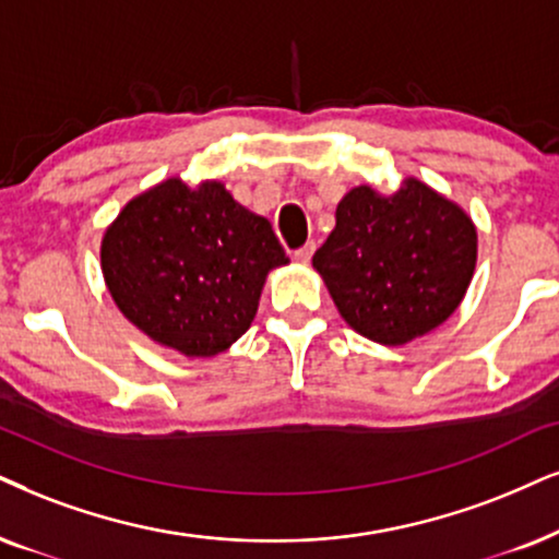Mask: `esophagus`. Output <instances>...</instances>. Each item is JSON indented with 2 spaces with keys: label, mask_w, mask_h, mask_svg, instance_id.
<instances>
[{
  "label": "esophagus",
  "mask_w": 559,
  "mask_h": 559,
  "mask_svg": "<svg viewBox=\"0 0 559 559\" xmlns=\"http://www.w3.org/2000/svg\"><path fill=\"white\" fill-rule=\"evenodd\" d=\"M312 255H314V242H307L304 247H299V250H294V260H296V263L307 265L309 260H312Z\"/></svg>",
  "instance_id": "34e87169"
}]
</instances>
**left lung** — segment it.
Segmentation results:
<instances>
[{
  "instance_id": "1",
  "label": "left lung",
  "mask_w": 559,
  "mask_h": 559,
  "mask_svg": "<svg viewBox=\"0 0 559 559\" xmlns=\"http://www.w3.org/2000/svg\"><path fill=\"white\" fill-rule=\"evenodd\" d=\"M475 260L469 216L409 178L392 198L353 188L337 203L335 229L312 265L353 330L373 343L402 345L454 314Z\"/></svg>"
}]
</instances>
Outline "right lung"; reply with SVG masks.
Listing matches in <instances>:
<instances>
[{
    "mask_svg": "<svg viewBox=\"0 0 559 559\" xmlns=\"http://www.w3.org/2000/svg\"><path fill=\"white\" fill-rule=\"evenodd\" d=\"M100 258L118 309L190 358L216 356L242 337L267 271L288 263L267 218L218 182L193 190L175 178L118 214Z\"/></svg>",
    "mask_w": 559,
    "mask_h": 559,
    "instance_id": "1",
    "label": "right lung"
}]
</instances>
